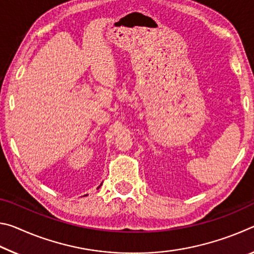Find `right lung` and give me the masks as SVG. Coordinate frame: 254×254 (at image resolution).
<instances>
[{
  "label": "right lung",
  "mask_w": 254,
  "mask_h": 254,
  "mask_svg": "<svg viewBox=\"0 0 254 254\" xmlns=\"http://www.w3.org/2000/svg\"><path fill=\"white\" fill-rule=\"evenodd\" d=\"M101 186H102V184H101V185H100V186H98V187H97V189H98V188H100V187H101ZM85 196H87V195H85Z\"/></svg>",
  "instance_id": "add662e5"
}]
</instances>
